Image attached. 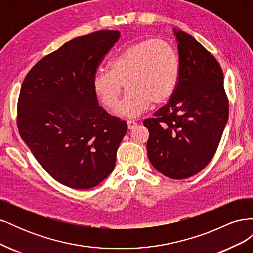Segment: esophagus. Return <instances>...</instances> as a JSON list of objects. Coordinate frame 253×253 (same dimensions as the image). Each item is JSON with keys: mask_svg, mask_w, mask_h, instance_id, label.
I'll list each match as a JSON object with an SVG mask.
<instances>
[{"mask_svg": "<svg viewBox=\"0 0 253 253\" xmlns=\"http://www.w3.org/2000/svg\"><path fill=\"white\" fill-rule=\"evenodd\" d=\"M137 126V122L135 121V120H132V119H129V120H127V127L129 128V129H132V128H134L135 126Z\"/></svg>", "mask_w": 253, "mask_h": 253, "instance_id": "34e87169", "label": "esophagus"}]
</instances>
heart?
Returning a JSON list of instances; mask_svg holds the SVG:
<instances>
[{"mask_svg": "<svg viewBox=\"0 0 253 253\" xmlns=\"http://www.w3.org/2000/svg\"><path fill=\"white\" fill-rule=\"evenodd\" d=\"M179 78V58L172 45L160 38L128 45L109 62L108 70H98L93 77L96 95L108 109L117 105L124 85L127 89L118 105L120 116L133 117L151 103L167 101Z\"/></svg>", "mask_w": 253, "mask_h": 253, "instance_id": "obj_1", "label": "heart"}]
</instances>
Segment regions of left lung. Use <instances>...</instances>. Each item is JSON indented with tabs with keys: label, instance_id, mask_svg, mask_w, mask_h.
Returning <instances> with one entry per match:
<instances>
[{
	"label": "left lung",
	"instance_id": "left-lung-1",
	"mask_svg": "<svg viewBox=\"0 0 253 253\" xmlns=\"http://www.w3.org/2000/svg\"><path fill=\"white\" fill-rule=\"evenodd\" d=\"M178 42L179 78L169 102L144 119L148 157L167 177L188 178L214 156L229 115L224 74L217 60L192 36L173 30Z\"/></svg>",
	"mask_w": 253,
	"mask_h": 253
}]
</instances>
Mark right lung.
<instances>
[{
    "instance_id": "obj_1",
    "label": "right lung",
    "mask_w": 253,
    "mask_h": 253,
    "mask_svg": "<svg viewBox=\"0 0 253 253\" xmlns=\"http://www.w3.org/2000/svg\"><path fill=\"white\" fill-rule=\"evenodd\" d=\"M120 37L98 30L42 58L23 81L17 125L43 169L73 189L94 188L113 172L126 122L99 105L93 77Z\"/></svg>"
}]
</instances>
